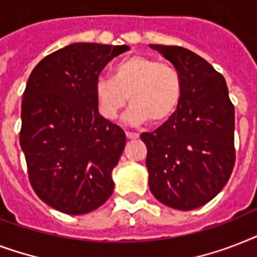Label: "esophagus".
Instances as JSON below:
<instances>
[{
  "instance_id": "1",
  "label": "esophagus",
  "mask_w": 257,
  "mask_h": 257,
  "mask_svg": "<svg viewBox=\"0 0 257 257\" xmlns=\"http://www.w3.org/2000/svg\"><path fill=\"white\" fill-rule=\"evenodd\" d=\"M125 135H126V139H128V140H136V139H139V135H137V133L126 132Z\"/></svg>"
}]
</instances>
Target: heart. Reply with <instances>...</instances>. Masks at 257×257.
<instances>
[{
  "mask_svg": "<svg viewBox=\"0 0 257 257\" xmlns=\"http://www.w3.org/2000/svg\"><path fill=\"white\" fill-rule=\"evenodd\" d=\"M98 112L114 120L131 102L126 120L131 124L151 121L161 125L175 116L183 98V80L175 66L149 56L136 54L117 62L112 78L100 77L94 84Z\"/></svg>",
  "mask_w": 257,
  "mask_h": 257,
  "instance_id": "heart-1",
  "label": "heart"
}]
</instances>
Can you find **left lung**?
Wrapping results in <instances>:
<instances>
[{"label":"left lung","mask_w":257,"mask_h":257,"mask_svg":"<svg viewBox=\"0 0 257 257\" xmlns=\"http://www.w3.org/2000/svg\"><path fill=\"white\" fill-rule=\"evenodd\" d=\"M149 48L175 66L183 98L175 116L152 133L148 149L149 189L167 207L192 211L211 201L235 165V108L227 82L204 58L181 46Z\"/></svg>","instance_id":"left-lung-1"}]
</instances>
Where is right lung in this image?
<instances>
[{"mask_svg":"<svg viewBox=\"0 0 257 257\" xmlns=\"http://www.w3.org/2000/svg\"><path fill=\"white\" fill-rule=\"evenodd\" d=\"M126 50L70 44L41 60L28 78L20 144L34 192L57 211L84 215L112 195V171L126 137L98 113L94 84L104 66Z\"/></svg>","mask_w":257,"mask_h":257,"instance_id":"obj_1","label":"right lung"}]
</instances>
